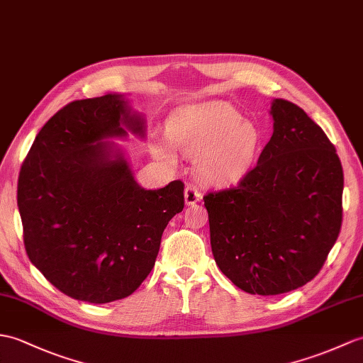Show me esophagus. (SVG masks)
I'll return each mask as SVG.
<instances>
[{
    "instance_id": "1",
    "label": "esophagus",
    "mask_w": 363,
    "mask_h": 363,
    "mask_svg": "<svg viewBox=\"0 0 363 363\" xmlns=\"http://www.w3.org/2000/svg\"><path fill=\"white\" fill-rule=\"evenodd\" d=\"M202 198L201 191L195 187V185H187L185 187V191H184V199H185V204L187 206H195L196 202H199Z\"/></svg>"
}]
</instances>
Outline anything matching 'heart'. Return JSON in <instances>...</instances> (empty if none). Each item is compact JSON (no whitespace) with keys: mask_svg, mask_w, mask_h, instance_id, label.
<instances>
[{"mask_svg":"<svg viewBox=\"0 0 363 363\" xmlns=\"http://www.w3.org/2000/svg\"><path fill=\"white\" fill-rule=\"evenodd\" d=\"M170 143L195 159L201 179L212 185H230L246 174L259 153L263 134L227 102L187 105L173 113L167 125ZM155 155L168 164L174 155L165 143H156Z\"/></svg>","mask_w":363,"mask_h":363,"instance_id":"b5f03b06","label":"heart"}]
</instances>
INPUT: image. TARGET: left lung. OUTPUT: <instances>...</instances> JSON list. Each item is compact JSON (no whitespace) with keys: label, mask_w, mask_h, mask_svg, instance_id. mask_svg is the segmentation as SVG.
Instances as JSON below:
<instances>
[{"label":"left lung","mask_w":363,"mask_h":363,"mask_svg":"<svg viewBox=\"0 0 363 363\" xmlns=\"http://www.w3.org/2000/svg\"><path fill=\"white\" fill-rule=\"evenodd\" d=\"M274 133L233 189L208 193L210 244L240 289L278 296L325 264L342 225L343 170L323 130L296 104L274 99Z\"/></svg>","instance_id":"1"}]
</instances>
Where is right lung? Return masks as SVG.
Returning a JSON list of instances; mask_svg holds the SVG:
<instances>
[{"label": "right lung", "mask_w": 363, "mask_h": 363, "mask_svg": "<svg viewBox=\"0 0 363 363\" xmlns=\"http://www.w3.org/2000/svg\"><path fill=\"white\" fill-rule=\"evenodd\" d=\"M145 136L122 94L75 100L37 134L21 165L18 210L30 263L75 300L109 303L145 280L184 184L145 190L109 139Z\"/></svg>", "instance_id": "add662e5"}]
</instances>
